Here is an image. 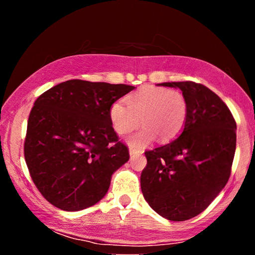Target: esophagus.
Returning a JSON list of instances; mask_svg holds the SVG:
<instances>
[{
	"instance_id": "obj_1",
	"label": "esophagus",
	"mask_w": 255,
	"mask_h": 255,
	"mask_svg": "<svg viewBox=\"0 0 255 255\" xmlns=\"http://www.w3.org/2000/svg\"><path fill=\"white\" fill-rule=\"evenodd\" d=\"M144 152L141 149H137V148H133L130 147L129 148V154H130V156H133V155H141Z\"/></svg>"
}]
</instances>
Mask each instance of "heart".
<instances>
[{
    "instance_id": "obj_1",
    "label": "heart",
    "mask_w": 255,
    "mask_h": 255,
    "mask_svg": "<svg viewBox=\"0 0 255 255\" xmlns=\"http://www.w3.org/2000/svg\"><path fill=\"white\" fill-rule=\"evenodd\" d=\"M126 105L122 101L112 103L109 119L120 136L143 125L144 128L128 139L132 146L148 144L155 136L161 143H169L182 132L187 123L188 101L178 90L144 86L126 97Z\"/></svg>"
}]
</instances>
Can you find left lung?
I'll return each instance as SVG.
<instances>
[{
	"label": "left lung",
	"mask_w": 255,
	"mask_h": 255,
	"mask_svg": "<svg viewBox=\"0 0 255 255\" xmlns=\"http://www.w3.org/2000/svg\"><path fill=\"white\" fill-rule=\"evenodd\" d=\"M159 85L182 91L188 118L176 139L146 150L140 188L158 215L183 222L202 213L230 179L236 123L222 99L205 85L191 81Z\"/></svg>",
	"instance_id": "left-lung-1"
}]
</instances>
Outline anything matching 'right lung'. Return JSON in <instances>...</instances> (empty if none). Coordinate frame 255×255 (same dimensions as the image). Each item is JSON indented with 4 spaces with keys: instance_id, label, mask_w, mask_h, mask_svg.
<instances>
[{
    "instance_id": "1",
    "label": "right lung",
    "mask_w": 255,
    "mask_h": 255,
    "mask_svg": "<svg viewBox=\"0 0 255 255\" xmlns=\"http://www.w3.org/2000/svg\"><path fill=\"white\" fill-rule=\"evenodd\" d=\"M135 86L70 80L47 90L30 111L24 158L34 185L57 208L100 201L115 171L129 159L109 108Z\"/></svg>"
}]
</instances>
